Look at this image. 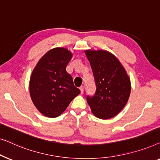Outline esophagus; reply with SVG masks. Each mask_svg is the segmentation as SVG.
Masks as SVG:
<instances>
[{"mask_svg":"<svg viewBox=\"0 0 160 160\" xmlns=\"http://www.w3.org/2000/svg\"><path fill=\"white\" fill-rule=\"evenodd\" d=\"M80 93L82 94L83 92H84V86H82H82L80 88Z\"/></svg>","mask_w":160,"mask_h":160,"instance_id":"obj_1","label":"esophagus"}]
</instances>
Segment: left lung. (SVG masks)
Instances as JSON below:
<instances>
[{
  "mask_svg": "<svg viewBox=\"0 0 160 160\" xmlns=\"http://www.w3.org/2000/svg\"><path fill=\"white\" fill-rule=\"evenodd\" d=\"M85 53L96 85L95 95L87 96L92 113L102 120L114 118L124 108L130 97V78L118 58L109 51L86 50Z\"/></svg>",
  "mask_w": 160,
  "mask_h": 160,
  "instance_id": "8db88e82",
  "label": "left lung"
}]
</instances>
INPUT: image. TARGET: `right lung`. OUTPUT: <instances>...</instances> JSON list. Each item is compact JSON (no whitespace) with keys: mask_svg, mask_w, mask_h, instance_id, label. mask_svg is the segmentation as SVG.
<instances>
[{"mask_svg":"<svg viewBox=\"0 0 160 160\" xmlns=\"http://www.w3.org/2000/svg\"><path fill=\"white\" fill-rule=\"evenodd\" d=\"M72 53L64 48H54L42 57L31 75L29 89L35 107L44 116L57 118L80 93L74 85L66 67Z\"/></svg>","mask_w":160,"mask_h":160,"instance_id":"right-lung-1","label":"right lung"}]
</instances>
